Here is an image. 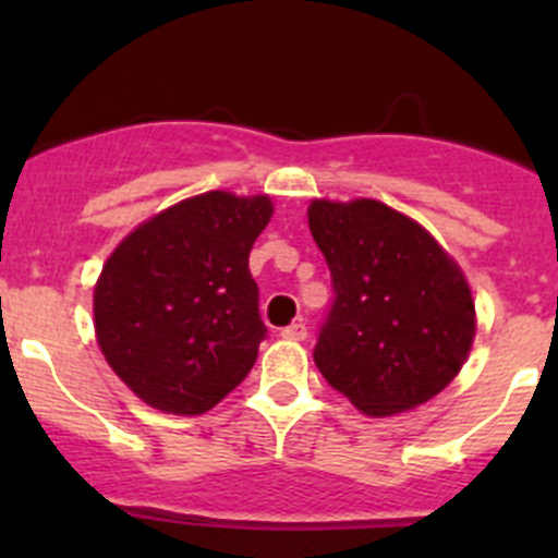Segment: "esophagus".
Here are the masks:
<instances>
[{
	"mask_svg": "<svg viewBox=\"0 0 558 558\" xmlns=\"http://www.w3.org/2000/svg\"><path fill=\"white\" fill-rule=\"evenodd\" d=\"M280 337H286V340L300 342V340H305V337H307V326L302 324V320H296V324H289V326H286V329L280 331Z\"/></svg>",
	"mask_w": 558,
	"mask_h": 558,
	"instance_id": "1",
	"label": "esophagus"
}]
</instances>
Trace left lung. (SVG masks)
<instances>
[{
  "label": "left lung",
  "mask_w": 558,
  "mask_h": 558,
  "mask_svg": "<svg viewBox=\"0 0 558 558\" xmlns=\"http://www.w3.org/2000/svg\"><path fill=\"white\" fill-rule=\"evenodd\" d=\"M307 223L335 289L313 351L326 384L367 415L402 413L440 393L475 337L459 264L378 199H313Z\"/></svg>",
  "instance_id": "obj_1"
}]
</instances>
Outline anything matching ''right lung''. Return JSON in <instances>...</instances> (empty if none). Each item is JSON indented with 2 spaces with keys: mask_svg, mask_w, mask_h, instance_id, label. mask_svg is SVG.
Here are the masks:
<instances>
[{
  "mask_svg": "<svg viewBox=\"0 0 558 558\" xmlns=\"http://www.w3.org/2000/svg\"><path fill=\"white\" fill-rule=\"evenodd\" d=\"M269 218V196L207 191L110 253L94 289L97 342L145 404L199 415L251 373L267 326L247 256Z\"/></svg>",
  "mask_w": 558,
  "mask_h": 558,
  "instance_id": "right-lung-1",
  "label": "right lung"
}]
</instances>
